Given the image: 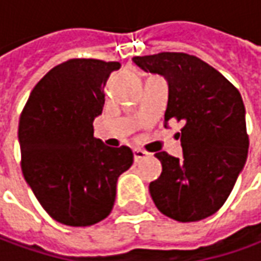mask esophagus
Returning <instances> with one entry per match:
<instances>
[{"label": "esophagus", "mask_w": 261, "mask_h": 261, "mask_svg": "<svg viewBox=\"0 0 261 261\" xmlns=\"http://www.w3.org/2000/svg\"><path fill=\"white\" fill-rule=\"evenodd\" d=\"M146 158H147V153H146L144 150H141V148H134V160H136V162H141V160H144Z\"/></svg>", "instance_id": "1"}]
</instances>
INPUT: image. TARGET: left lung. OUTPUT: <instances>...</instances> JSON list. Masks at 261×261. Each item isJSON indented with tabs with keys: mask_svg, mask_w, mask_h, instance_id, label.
<instances>
[{
	"mask_svg": "<svg viewBox=\"0 0 261 261\" xmlns=\"http://www.w3.org/2000/svg\"><path fill=\"white\" fill-rule=\"evenodd\" d=\"M144 72L167 79L165 124L184 121V158L159 151L162 175L148 189L162 214L179 222L211 217L227 201L246 165V108L236 86L196 56L163 51L136 56Z\"/></svg>",
	"mask_w": 261,
	"mask_h": 261,
	"instance_id": "1",
	"label": "left lung"
}]
</instances>
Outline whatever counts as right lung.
I'll return each instance as SVG.
<instances>
[{
  "label": "right lung",
  "instance_id": "1",
  "mask_svg": "<svg viewBox=\"0 0 261 261\" xmlns=\"http://www.w3.org/2000/svg\"><path fill=\"white\" fill-rule=\"evenodd\" d=\"M118 62L70 59L34 86L18 122L21 170L53 220L88 227L113 210L117 180L133 165L127 146L108 147L94 137L103 86Z\"/></svg>",
  "mask_w": 261,
  "mask_h": 261
}]
</instances>
